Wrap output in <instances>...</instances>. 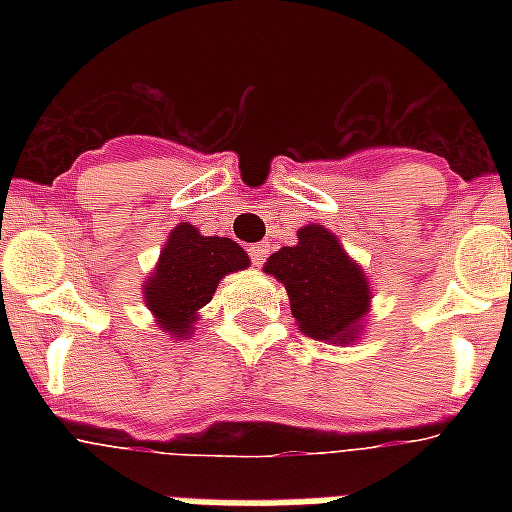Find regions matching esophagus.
<instances>
[{
    "mask_svg": "<svg viewBox=\"0 0 512 512\" xmlns=\"http://www.w3.org/2000/svg\"><path fill=\"white\" fill-rule=\"evenodd\" d=\"M249 257H252V263L255 266H263L268 257V246L266 244H252L249 246Z\"/></svg>",
    "mask_w": 512,
    "mask_h": 512,
    "instance_id": "esophagus-1",
    "label": "esophagus"
}]
</instances>
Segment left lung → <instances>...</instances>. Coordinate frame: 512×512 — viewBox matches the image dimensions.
I'll return each mask as SVG.
<instances>
[{
    "mask_svg": "<svg viewBox=\"0 0 512 512\" xmlns=\"http://www.w3.org/2000/svg\"><path fill=\"white\" fill-rule=\"evenodd\" d=\"M266 271L288 290L301 332L326 343H351L356 323L365 318L370 290L365 274L326 227L310 224L299 230V244L274 252Z\"/></svg>",
    "mask_w": 512,
    "mask_h": 512,
    "instance_id": "8db88e82",
    "label": "left lung"
}]
</instances>
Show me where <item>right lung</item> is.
<instances>
[{
	"label": "right lung",
	"instance_id": "add662e5",
	"mask_svg": "<svg viewBox=\"0 0 512 512\" xmlns=\"http://www.w3.org/2000/svg\"><path fill=\"white\" fill-rule=\"evenodd\" d=\"M246 266L249 257L235 241L200 235L191 224H178L158 257L156 274L147 279V307L161 329L183 337L191 332L197 312L213 299L219 279Z\"/></svg>",
	"mask_w": 512,
	"mask_h": 512
}]
</instances>
